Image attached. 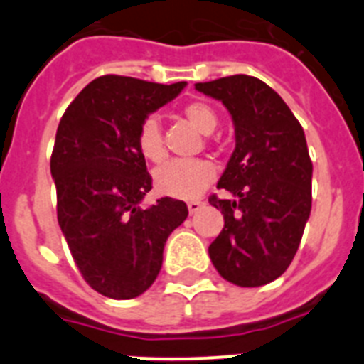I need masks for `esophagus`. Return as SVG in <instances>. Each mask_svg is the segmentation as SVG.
<instances>
[{"instance_id": "34e87169", "label": "esophagus", "mask_w": 364, "mask_h": 364, "mask_svg": "<svg viewBox=\"0 0 364 364\" xmlns=\"http://www.w3.org/2000/svg\"><path fill=\"white\" fill-rule=\"evenodd\" d=\"M202 205H204V204H202L200 200H189V202H188V210H189V215L197 213V211L200 210Z\"/></svg>"}]
</instances>
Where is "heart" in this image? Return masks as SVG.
I'll list each match as a JSON object with an SVG mask.
<instances>
[{"mask_svg": "<svg viewBox=\"0 0 364 364\" xmlns=\"http://www.w3.org/2000/svg\"><path fill=\"white\" fill-rule=\"evenodd\" d=\"M184 117L200 133L211 134L218 125V117L211 105L191 102L184 107ZM136 149L147 162L159 164L166 159L162 127L159 118L149 114L136 131ZM215 176V169L205 160H171L154 171L156 191L173 198L198 197Z\"/></svg>", "mask_w": 364, "mask_h": 364, "instance_id": "heart-1", "label": "heart"}]
</instances>
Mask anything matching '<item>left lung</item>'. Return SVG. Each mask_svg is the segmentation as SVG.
Listing matches in <instances>:
<instances>
[{
    "instance_id": "left-lung-1",
    "label": "left lung",
    "mask_w": 364,
    "mask_h": 364,
    "mask_svg": "<svg viewBox=\"0 0 364 364\" xmlns=\"http://www.w3.org/2000/svg\"><path fill=\"white\" fill-rule=\"evenodd\" d=\"M195 87L220 100L235 124V151L217 186L233 197H210L224 215L211 262L237 286L268 284L291 264L310 217L314 167L304 131L259 78L235 74Z\"/></svg>"
}]
</instances>
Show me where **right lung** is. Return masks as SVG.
Segmentation results:
<instances>
[{"label": "right lung", "mask_w": 364, "mask_h": 364, "mask_svg": "<svg viewBox=\"0 0 364 364\" xmlns=\"http://www.w3.org/2000/svg\"><path fill=\"white\" fill-rule=\"evenodd\" d=\"M184 87L105 74L58 125L50 156L58 224L82 277L105 297L142 295L162 268L167 237L188 217V205L169 197L140 205L153 184L136 149L144 118Z\"/></svg>", "instance_id": "right-lung-1"}]
</instances>
